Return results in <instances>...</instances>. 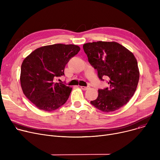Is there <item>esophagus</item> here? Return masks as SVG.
Masks as SVG:
<instances>
[{"label":"esophagus","instance_id":"esophagus-1","mask_svg":"<svg viewBox=\"0 0 160 160\" xmlns=\"http://www.w3.org/2000/svg\"><path fill=\"white\" fill-rule=\"evenodd\" d=\"M80 88H81L82 89H83V90H87V89H88L89 88V86H87V87H85V86H80Z\"/></svg>","mask_w":160,"mask_h":160}]
</instances>
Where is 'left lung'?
Masks as SVG:
<instances>
[{"label":"left lung","instance_id":"8db88e82","mask_svg":"<svg viewBox=\"0 0 160 160\" xmlns=\"http://www.w3.org/2000/svg\"><path fill=\"white\" fill-rule=\"evenodd\" d=\"M89 63L100 80L109 79V87L98 89L90 103L104 112L118 110L129 102L136 90L139 71L134 55L117 42L97 41L83 45Z\"/></svg>","mask_w":160,"mask_h":160}]
</instances>
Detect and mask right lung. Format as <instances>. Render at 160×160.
<instances>
[{"mask_svg":"<svg viewBox=\"0 0 160 160\" xmlns=\"http://www.w3.org/2000/svg\"><path fill=\"white\" fill-rule=\"evenodd\" d=\"M80 47L54 44L36 49L21 65L20 81L23 93L38 109L54 111L69 98L72 88L55 79L64 75L66 64Z\"/></svg>","mask_w":160,"mask_h":160,"instance_id":"add662e5","label":"right lung"}]
</instances>
